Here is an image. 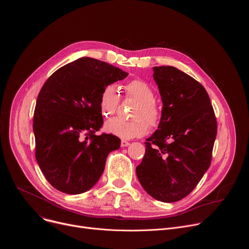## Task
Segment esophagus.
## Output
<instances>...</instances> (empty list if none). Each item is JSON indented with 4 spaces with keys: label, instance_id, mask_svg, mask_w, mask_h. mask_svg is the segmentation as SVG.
I'll return each mask as SVG.
<instances>
[{
    "label": "esophagus",
    "instance_id": "esophagus-1",
    "mask_svg": "<svg viewBox=\"0 0 249 249\" xmlns=\"http://www.w3.org/2000/svg\"><path fill=\"white\" fill-rule=\"evenodd\" d=\"M129 145H130V142H128L126 140L121 141V147H128Z\"/></svg>",
    "mask_w": 249,
    "mask_h": 249
}]
</instances>
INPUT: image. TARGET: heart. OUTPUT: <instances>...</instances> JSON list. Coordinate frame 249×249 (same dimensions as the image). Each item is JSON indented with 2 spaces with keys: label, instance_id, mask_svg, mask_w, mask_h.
<instances>
[{
  "label": "heart",
  "instance_id": "obj_1",
  "mask_svg": "<svg viewBox=\"0 0 249 249\" xmlns=\"http://www.w3.org/2000/svg\"><path fill=\"white\" fill-rule=\"evenodd\" d=\"M125 93L134 97L139 104L134 111V120L126 121L114 117L105 123V131L121 139H134L143 137L151 127L160 125L162 112L155 100V90L153 87L143 80H133L124 86ZM119 104L118 90L113 85L106 86L100 94L99 106L104 117L113 115Z\"/></svg>",
  "mask_w": 249,
  "mask_h": 249
}]
</instances>
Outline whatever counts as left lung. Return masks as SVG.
<instances>
[{
    "label": "left lung",
    "mask_w": 249,
    "mask_h": 249,
    "mask_svg": "<svg viewBox=\"0 0 249 249\" xmlns=\"http://www.w3.org/2000/svg\"><path fill=\"white\" fill-rule=\"evenodd\" d=\"M162 100L159 129L145 142L136 173L153 198L166 203L186 197L209 168L217 120L205 88L171 66L154 67Z\"/></svg>",
    "instance_id": "8db88e82"
}]
</instances>
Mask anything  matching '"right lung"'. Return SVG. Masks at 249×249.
<instances>
[{
	"instance_id": "right-lung-1",
	"label": "right lung",
	"mask_w": 249,
	"mask_h": 249,
	"mask_svg": "<svg viewBox=\"0 0 249 249\" xmlns=\"http://www.w3.org/2000/svg\"><path fill=\"white\" fill-rule=\"evenodd\" d=\"M128 76L93 58H80L54 72L37 96L33 115L35 158L48 182L67 194L89 190L106 158L120 148L112 134L94 135L102 124V89Z\"/></svg>"
}]
</instances>
